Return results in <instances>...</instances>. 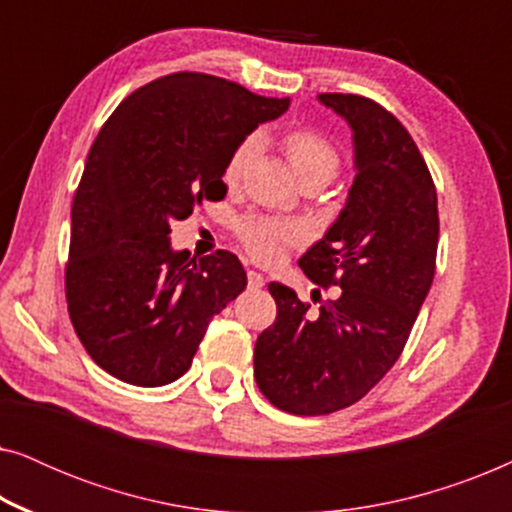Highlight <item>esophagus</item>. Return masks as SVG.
Segmentation results:
<instances>
[{"instance_id": "esophagus-1", "label": "esophagus", "mask_w": 512, "mask_h": 512, "mask_svg": "<svg viewBox=\"0 0 512 512\" xmlns=\"http://www.w3.org/2000/svg\"><path fill=\"white\" fill-rule=\"evenodd\" d=\"M247 282H249V289H261V286H265V277L261 275V272L249 270L247 272Z\"/></svg>"}]
</instances>
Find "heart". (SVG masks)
I'll return each mask as SVG.
<instances>
[{"instance_id": "1", "label": "heart", "mask_w": 512, "mask_h": 512, "mask_svg": "<svg viewBox=\"0 0 512 512\" xmlns=\"http://www.w3.org/2000/svg\"><path fill=\"white\" fill-rule=\"evenodd\" d=\"M256 146L258 139L249 135L230 151L226 167H223V181L228 186H235L242 179L244 167L256 153ZM284 153L300 184L303 181H321L326 186L340 170V151L324 135L314 130L289 132L284 137ZM237 235H240V242L247 249V254L256 258L258 263H275L284 254V249L298 240V230L289 223L263 219V216L244 219L237 226Z\"/></svg>"}]
</instances>
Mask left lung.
Masks as SVG:
<instances>
[{"label":"left lung","mask_w":512,"mask_h":512,"mask_svg":"<svg viewBox=\"0 0 512 512\" xmlns=\"http://www.w3.org/2000/svg\"><path fill=\"white\" fill-rule=\"evenodd\" d=\"M354 132L347 205L300 268L340 296L310 312L289 286L268 284L275 324L258 335L254 377L275 408L317 417L354 405L389 373L436 275L438 198L401 121L361 95L321 93Z\"/></svg>","instance_id":"left-lung-1"}]
</instances>
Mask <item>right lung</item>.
Here are the masks:
<instances>
[{
    "instance_id": "1",
    "label": "right lung",
    "mask_w": 512,
    "mask_h": 512,
    "mask_svg": "<svg viewBox=\"0 0 512 512\" xmlns=\"http://www.w3.org/2000/svg\"><path fill=\"white\" fill-rule=\"evenodd\" d=\"M286 109L289 97L177 72L125 97L102 125L74 195L65 293L81 345L116 380H177L214 314L244 291L235 254L172 251L170 223L226 198L230 151Z\"/></svg>"
}]
</instances>
